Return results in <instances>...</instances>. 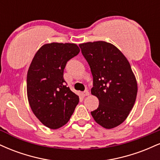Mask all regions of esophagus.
Segmentation results:
<instances>
[{
    "mask_svg": "<svg viewBox=\"0 0 160 160\" xmlns=\"http://www.w3.org/2000/svg\"><path fill=\"white\" fill-rule=\"evenodd\" d=\"M82 95H83V96H88V95H89V91L88 90H85L84 92H82Z\"/></svg>",
    "mask_w": 160,
    "mask_h": 160,
    "instance_id": "1",
    "label": "esophagus"
}]
</instances>
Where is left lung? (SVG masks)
Segmentation results:
<instances>
[{
    "mask_svg": "<svg viewBox=\"0 0 160 160\" xmlns=\"http://www.w3.org/2000/svg\"><path fill=\"white\" fill-rule=\"evenodd\" d=\"M79 47L92 74L91 92L99 101L91 114L102 127L114 128L127 118L136 99L137 82L129 62L115 46L105 41Z\"/></svg>",
    "mask_w": 160,
    "mask_h": 160,
    "instance_id": "8db88e82",
    "label": "left lung"
}]
</instances>
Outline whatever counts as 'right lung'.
I'll return each mask as SVG.
<instances>
[{
  "label": "right lung",
  "instance_id": "1",
  "mask_svg": "<svg viewBox=\"0 0 160 160\" xmlns=\"http://www.w3.org/2000/svg\"><path fill=\"white\" fill-rule=\"evenodd\" d=\"M79 52L74 43H47L37 52L28 71L30 107L37 118L52 129L67 123L79 103V96L63 78L67 62Z\"/></svg>",
  "mask_w": 160,
  "mask_h": 160
}]
</instances>
